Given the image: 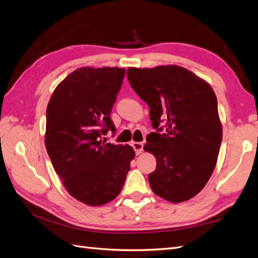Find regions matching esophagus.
Segmentation results:
<instances>
[{"label":"esophagus","mask_w":258,"mask_h":258,"mask_svg":"<svg viewBox=\"0 0 258 258\" xmlns=\"http://www.w3.org/2000/svg\"><path fill=\"white\" fill-rule=\"evenodd\" d=\"M132 147H134V150L137 155H140L143 152V143H141V142H134L132 143Z\"/></svg>","instance_id":"1"}]
</instances>
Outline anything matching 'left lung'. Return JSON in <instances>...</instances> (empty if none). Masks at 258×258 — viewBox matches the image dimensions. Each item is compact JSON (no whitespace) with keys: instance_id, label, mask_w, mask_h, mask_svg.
Returning a JSON list of instances; mask_svg holds the SVG:
<instances>
[{"instance_id":"1","label":"left lung","mask_w":258,"mask_h":258,"mask_svg":"<svg viewBox=\"0 0 258 258\" xmlns=\"http://www.w3.org/2000/svg\"><path fill=\"white\" fill-rule=\"evenodd\" d=\"M127 77L156 129L144 145L157 161L148 175L152 190L174 204L189 200L208 183L220 153L223 128L212 87L178 66L129 68Z\"/></svg>"}]
</instances>
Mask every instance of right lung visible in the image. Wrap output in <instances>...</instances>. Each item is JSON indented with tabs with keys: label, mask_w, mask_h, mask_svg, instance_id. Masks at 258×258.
I'll return each mask as SVG.
<instances>
[{
	"label": "right lung",
	"mask_w": 258,
	"mask_h": 258,
	"mask_svg": "<svg viewBox=\"0 0 258 258\" xmlns=\"http://www.w3.org/2000/svg\"><path fill=\"white\" fill-rule=\"evenodd\" d=\"M126 70L83 67L53 90L46 110L45 145L68 192L83 204L103 206L118 196L136 153L101 139L116 131L112 107Z\"/></svg>",
	"instance_id": "add662e5"
}]
</instances>
